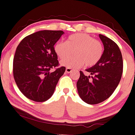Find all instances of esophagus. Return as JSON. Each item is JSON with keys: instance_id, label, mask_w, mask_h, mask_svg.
I'll use <instances>...</instances> for the list:
<instances>
[{"instance_id": "obj_1", "label": "esophagus", "mask_w": 135, "mask_h": 135, "mask_svg": "<svg viewBox=\"0 0 135 135\" xmlns=\"http://www.w3.org/2000/svg\"><path fill=\"white\" fill-rule=\"evenodd\" d=\"M73 69H71V68L66 67L65 71H66V73H72V72H73Z\"/></svg>"}]
</instances>
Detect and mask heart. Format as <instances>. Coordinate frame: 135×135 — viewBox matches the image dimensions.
Segmentation results:
<instances>
[{
    "label": "heart",
    "mask_w": 135,
    "mask_h": 135,
    "mask_svg": "<svg viewBox=\"0 0 135 135\" xmlns=\"http://www.w3.org/2000/svg\"><path fill=\"white\" fill-rule=\"evenodd\" d=\"M74 51L75 57H66ZM54 51L61 61V65L75 69L85 64L86 66H93L101 58L103 53V45L100 42L86 34L77 33L69 36L66 42L58 41L54 46Z\"/></svg>",
    "instance_id": "b5f03b06"
}]
</instances>
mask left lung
I'll return each mask as SVG.
<instances>
[{
	"instance_id": "1",
	"label": "left lung",
	"mask_w": 135,
	"mask_h": 135,
	"mask_svg": "<svg viewBox=\"0 0 135 135\" xmlns=\"http://www.w3.org/2000/svg\"><path fill=\"white\" fill-rule=\"evenodd\" d=\"M104 46V51L99 62L86 71L90 76L80 71L77 89L80 97L85 103L95 104L107 100L118 87L122 73L123 59L118 45L109 38L99 35Z\"/></svg>"
}]
</instances>
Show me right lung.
Returning a JSON list of instances; mask_svg holds the SVG:
<instances>
[{"instance_id":"add662e5","label":"right lung","mask_w":135,"mask_h":135,"mask_svg":"<svg viewBox=\"0 0 135 135\" xmlns=\"http://www.w3.org/2000/svg\"><path fill=\"white\" fill-rule=\"evenodd\" d=\"M65 32L38 31L24 38L16 49L13 62L14 80L24 95L36 102L48 100L55 91L65 66H59L54 45Z\"/></svg>"}]
</instances>
